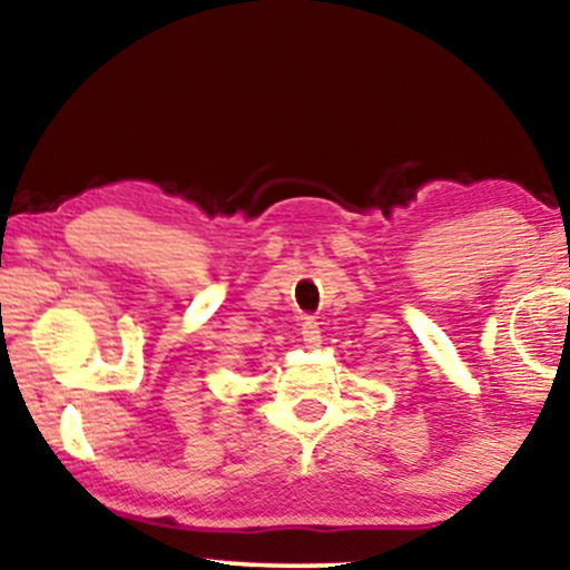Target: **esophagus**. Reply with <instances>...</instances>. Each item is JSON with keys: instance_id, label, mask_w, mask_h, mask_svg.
Masks as SVG:
<instances>
[{"instance_id": "1", "label": "esophagus", "mask_w": 570, "mask_h": 570, "mask_svg": "<svg viewBox=\"0 0 570 570\" xmlns=\"http://www.w3.org/2000/svg\"><path fill=\"white\" fill-rule=\"evenodd\" d=\"M301 334H303V342H306L308 347H316L318 342H322V330H318V322L314 316H306L301 324Z\"/></svg>"}]
</instances>
